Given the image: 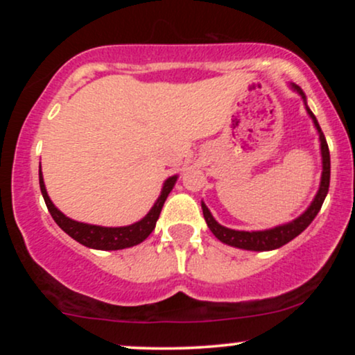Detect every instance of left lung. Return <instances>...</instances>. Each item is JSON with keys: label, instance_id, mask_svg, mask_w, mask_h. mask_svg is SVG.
I'll return each mask as SVG.
<instances>
[{"label": "left lung", "instance_id": "8db88e82", "mask_svg": "<svg viewBox=\"0 0 355 355\" xmlns=\"http://www.w3.org/2000/svg\"><path fill=\"white\" fill-rule=\"evenodd\" d=\"M292 89L299 93L302 96V100L305 101V95L302 92V88L297 87V85L292 83ZM305 110H307L309 116L312 118L313 125H315L317 132H319V140H320V153H322V177H320V187L319 191H317L315 198L311 203L307 210L304 211L300 217H297L292 222L284 223V225L274 227V229L268 230H257V232H245V230H232L227 229V227L220 225V223L211 217L210 210L207 209L205 203L202 202V210H203V217H205L207 225L211 230V234L217 237L220 242L227 243V245L237 247V248H243V250H255V252H266V250H274V248H279L288 243L291 240H294L297 235L302 234V232L307 229L309 225L312 223V220L315 218V215L319 214L322 203H324L325 197H327L329 191V183H331V155H329V146L327 141H325L324 133H322L319 121L317 118L313 116V113L311 112V108L307 107L305 103Z\"/></svg>", "mask_w": 355, "mask_h": 355}]
</instances>
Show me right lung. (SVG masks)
I'll return each mask as SVG.
<instances>
[{
    "label": "right lung",
    "instance_id": "right-lung-1",
    "mask_svg": "<svg viewBox=\"0 0 355 355\" xmlns=\"http://www.w3.org/2000/svg\"><path fill=\"white\" fill-rule=\"evenodd\" d=\"M175 182H177V175L166 178L160 197L157 198L152 210H150L141 220H138V222L126 227H100L68 218L67 215L61 214V211L53 205V202L46 193V189H44L42 165H40V189H42L44 203H46L48 211L51 214L53 220L58 223L61 230L67 232L71 239H75L76 242L81 243V245L96 248V250H121V248H128L144 242V240L152 234L155 225H157V220L160 217L162 207H164L166 197H168V193L172 191Z\"/></svg>",
    "mask_w": 355,
    "mask_h": 355
}]
</instances>
